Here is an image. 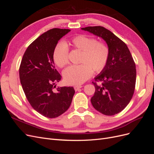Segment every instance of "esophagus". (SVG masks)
<instances>
[{"instance_id":"1","label":"esophagus","mask_w":154,"mask_h":154,"mask_svg":"<svg viewBox=\"0 0 154 154\" xmlns=\"http://www.w3.org/2000/svg\"><path fill=\"white\" fill-rule=\"evenodd\" d=\"M82 87V85H75L74 87V90H75L76 91H77L78 90H79L80 89V88H81Z\"/></svg>"}]
</instances>
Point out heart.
<instances>
[{"mask_svg":"<svg viewBox=\"0 0 154 154\" xmlns=\"http://www.w3.org/2000/svg\"><path fill=\"white\" fill-rule=\"evenodd\" d=\"M74 49L81 51L80 63L68 67L63 72L64 80L69 85H80L92 75V71L101 72L106 66L109 57V48L101 41H97L87 35H78L69 40ZM53 57L57 66L63 68L69 64V49L64 43L56 45Z\"/></svg>","mask_w":154,"mask_h":154,"instance_id":"heart-1","label":"heart"}]
</instances>
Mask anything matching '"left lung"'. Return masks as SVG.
<instances>
[{
  "label": "left lung",
  "mask_w": 154,
  "mask_h": 154,
  "mask_svg": "<svg viewBox=\"0 0 154 154\" xmlns=\"http://www.w3.org/2000/svg\"><path fill=\"white\" fill-rule=\"evenodd\" d=\"M82 29L103 38L110 52L106 67L95 78V82H92L96 90L91 103L104 115L118 114L127 106L134 93L136 69L132 54L123 41L103 27L88 26Z\"/></svg>",
  "instance_id": "obj_1"
}]
</instances>
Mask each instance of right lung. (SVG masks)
<instances>
[{
  "instance_id": "right-lung-1",
  "label": "right lung",
  "mask_w": 154,
  "mask_h": 154,
  "mask_svg": "<svg viewBox=\"0 0 154 154\" xmlns=\"http://www.w3.org/2000/svg\"><path fill=\"white\" fill-rule=\"evenodd\" d=\"M71 31L53 28L28 46L19 67L21 85L29 103L38 113L49 118L63 114L75 93L72 87H58L62 76L55 69L53 53L58 40Z\"/></svg>"
}]
</instances>
